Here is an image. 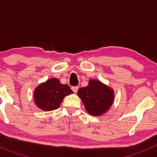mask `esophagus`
Instances as JSON below:
<instances>
[{
    "instance_id": "34e87169",
    "label": "esophagus",
    "mask_w": 157,
    "mask_h": 157,
    "mask_svg": "<svg viewBox=\"0 0 157 157\" xmlns=\"http://www.w3.org/2000/svg\"><path fill=\"white\" fill-rule=\"evenodd\" d=\"M71 90L74 91L75 94H76V93H77V91H78V86H73L71 88Z\"/></svg>"
}]
</instances>
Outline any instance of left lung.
I'll return each mask as SVG.
<instances>
[{
    "mask_svg": "<svg viewBox=\"0 0 157 157\" xmlns=\"http://www.w3.org/2000/svg\"><path fill=\"white\" fill-rule=\"evenodd\" d=\"M77 94L81 98L86 112L94 116L105 114L114 102L113 89L99 80L90 79L88 86L78 89Z\"/></svg>",
    "mask_w": 157,
    "mask_h": 157,
    "instance_id": "1",
    "label": "left lung"
}]
</instances>
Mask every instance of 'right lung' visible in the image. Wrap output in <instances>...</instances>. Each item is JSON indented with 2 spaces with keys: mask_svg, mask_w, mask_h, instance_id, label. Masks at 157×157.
<instances>
[{
  "mask_svg": "<svg viewBox=\"0 0 157 157\" xmlns=\"http://www.w3.org/2000/svg\"><path fill=\"white\" fill-rule=\"evenodd\" d=\"M73 93L68 85L62 84L59 78H53L37 86L33 96L37 108L47 112L57 109L63 98Z\"/></svg>",
  "mask_w": 157,
  "mask_h": 157,
  "instance_id": "right-lung-1",
  "label": "right lung"
}]
</instances>
